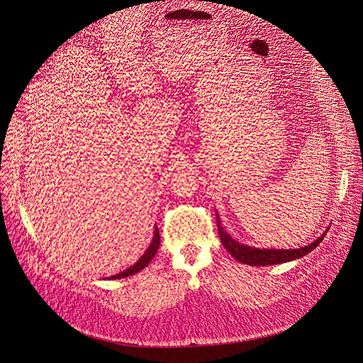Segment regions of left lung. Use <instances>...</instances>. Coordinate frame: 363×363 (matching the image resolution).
Instances as JSON below:
<instances>
[{
	"label": "left lung",
	"instance_id": "obj_1",
	"mask_svg": "<svg viewBox=\"0 0 363 363\" xmlns=\"http://www.w3.org/2000/svg\"><path fill=\"white\" fill-rule=\"evenodd\" d=\"M216 219H218L216 223H218V232L220 236V242L225 247V250L239 262L252 265V267H267V265H272V264H283V262H289L293 259H298V258L307 255L308 252H311L321 242V240H323V238L326 236V233L329 230V229H326L310 245L301 247L297 250H265V248L259 250V248H252L248 245L239 244L238 240H235L222 228L218 213H216Z\"/></svg>",
	"mask_w": 363,
	"mask_h": 363
}]
</instances>
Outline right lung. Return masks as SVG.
<instances>
[{
	"instance_id": "add662e5",
	"label": "right lung",
	"mask_w": 363,
	"mask_h": 363,
	"mask_svg": "<svg viewBox=\"0 0 363 363\" xmlns=\"http://www.w3.org/2000/svg\"><path fill=\"white\" fill-rule=\"evenodd\" d=\"M158 247H160V233H158V228L155 226V229H154V238H152V240H151V244H150L148 250L144 252V255H143V257H141V258H140V259H138L133 267L127 268L125 271L119 272V274H116V275L109 277V279L125 278V277H130V275H134V274L140 272V271H141V269H144V268L150 264V261L154 258V255L157 254Z\"/></svg>"
}]
</instances>
